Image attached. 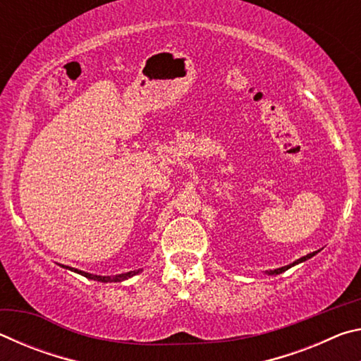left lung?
Segmentation results:
<instances>
[{
  "mask_svg": "<svg viewBox=\"0 0 361 361\" xmlns=\"http://www.w3.org/2000/svg\"><path fill=\"white\" fill-rule=\"evenodd\" d=\"M314 255H317V252H314V253H309V255H305V256H302V258H299L298 261H295L293 262V264H290V266H285V267H279V269H274V271H269V274H282V272H285L286 269H290L291 266H295V264H298V262H302V261H305V259H309V258H312Z\"/></svg>",
  "mask_w": 361,
  "mask_h": 361,
  "instance_id": "1",
  "label": "left lung"
}]
</instances>
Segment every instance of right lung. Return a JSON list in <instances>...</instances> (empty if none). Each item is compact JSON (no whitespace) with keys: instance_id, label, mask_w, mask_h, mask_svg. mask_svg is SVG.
Returning <instances> with one entry per match:
<instances>
[{"instance_id":"right-lung-1","label":"right lung","mask_w":361,"mask_h":361,"mask_svg":"<svg viewBox=\"0 0 361 361\" xmlns=\"http://www.w3.org/2000/svg\"><path fill=\"white\" fill-rule=\"evenodd\" d=\"M68 269H70V267H68ZM71 271L81 274V276L87 277V279L99 280V282H121V280H126V279H129V277H132V276H135V274H138V271H130V272H127V274H121V276H114V277H102V276H92V274L78 271V269H71Z\"/></svg>"}]
</instances>
